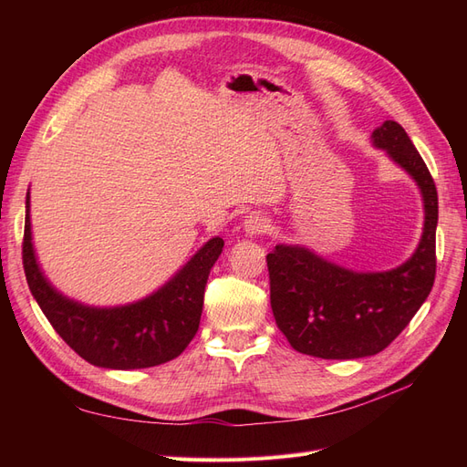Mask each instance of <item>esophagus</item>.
<instances>
[{"label": "esophagus", "mask_w": 467, "mask_h": 467, "mask_svg": "<svg viewBox=\"0 0 467 467\" xmlns=\"http://www.w3.org/2000/svg\"><path fill=\"white\" fill-rule=\"evenodd\" d=\"M244 228L249 235H263V234H266L268 228H271V222H268V218L265 214H261V212H253V214H249L245 218Z\"/></svg>", "instance_id": "obj_1"}]
</instances>
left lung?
<instances>
[{"label":"left lung","instance_id":"1","mask_svg":"<svg viewBox=\"0 0 467 467\" xmlns=\"http://www.w3.org/2000/svg\"><path fill=\"white\" fill-rule=\"evenodd\" d=\"M372 138L420 187L425 232L415 255L388 273H352L304 247L276 245L268 253L273 316L288 343L309 357L348 360L378 355L407 327L434 285V179L401 124L386 120Z\"/></svg>","mask_w":467,"mask_h":467}]
</instances>
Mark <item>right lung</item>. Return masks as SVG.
<instances>
[{"mask_svg":"<svg viewBox=\"0 0 467 467\" xmlns=\"http://www.w3.org/2000/svg\"><path fill=\"white\" fill-rule=\"evenodd\" d=\"M223 247L214 237L150 298L130 306L97 309L64 298L36 265L31 244L29 192L23 234V268L29 288L54 331L69 348L101 368H150L177 358L199 331L204 286Z\"/></svg>","mask_w":467,"mask_h":467,"instance_id":"obj_1","label":"right lung"}]
</instances>
